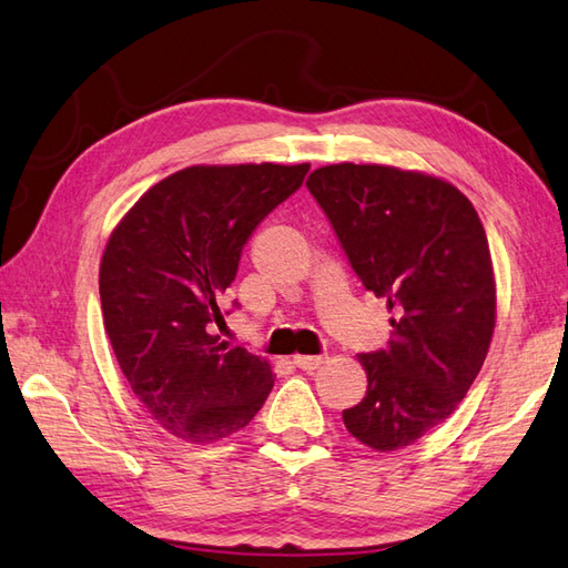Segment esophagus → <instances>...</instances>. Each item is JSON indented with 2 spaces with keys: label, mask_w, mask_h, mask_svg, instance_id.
<instances>
[{
  "label": "esophagus",
  "mask_w": 568,
  "mask_h": 568,
  "mask_svg": "<svg viewBox=\"0 0 568 568\" xmlns=\"http://www.w3.org/2000/svg\"><path fill=\"white\" fill-rule=\"evenodd\" d=\"M323 362H325L323 355H296L294 357L296 367L304 369V372H316Z\"/></svg>",
  "instance_id": "34e87169"
}]
</instances>
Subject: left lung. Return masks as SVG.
Listing matches in <instances>:
<instances>
[{
	"mask_svg": "<svg viewBox=\"0 0 568 568\" xmlns=\"http://www.w3.org/2000/svg\"><path fill=\"white\" fill-rule=\"evenodd\" d=\"M306 186L390 313L388 347L357 355L369 384L345 427L376 452L408 447L457 410L484 367L496 327L486 231L455 184L425 172L339 162Z\"/></svg>",
	"mask_w": 568,
	"mask_h": 568,
	"instance_id": "left-lung-1",
	"label": "left lung"
}]
</instances>
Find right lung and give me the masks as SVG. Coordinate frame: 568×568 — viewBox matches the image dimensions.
<instances>
[{
  "label": "right lung",
  "instance_id": "obj_1",
  "mask_svg": "<svg viewBox=\"0 0 568 568\" xmlns=\"http://www.w3.org/2000/svg\"><path fill=\"white\" fill-rule=\"evenodd\" d=\"M304 165H194L135 201L102 267L104 327L150 418L192 445L245 427L274 386L267 359L211 333L243 245L304 184Z\"/></svg>",
  "mask_w": 568,
  "mask_h": 568
}]
</instances>
